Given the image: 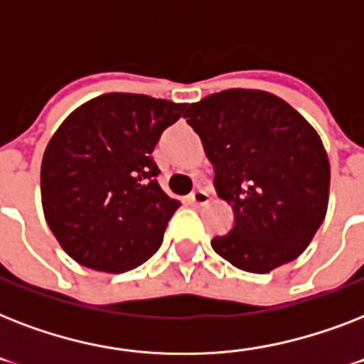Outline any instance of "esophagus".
<instances>
[{"mask_svg":"<svg viewBox=\"0 0 364 364\" xmlns=\"http://www.w3.org/2000/svg\"><path fill=\"white\" fill-rule=\"evenodd\" d=\"M188 202L193 205H204L210 202V194L205 193V191H202V188H196V191H193V193L188 194Z\"/></svg>","mask_w":364,"mask_h":364,"instance_id":"obj_1","label":"esophagus"}]
</instances>
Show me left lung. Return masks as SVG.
<instances>
[{
    "instance_id": "1",
    "label": "left lung",
    "mask_w": 364,
    "mask_h": 364,
    "mask_svg": "<svg viewBox=\"0 0 364 364\" xmlns=\"http://www.w3.org/2000/svg\"><path fill=\"white\" fill-rule=\"evenodd\" d=\"M213 164L219 198L232 205L230 232L211 247L230 264L266 274L299 257L321 227L331 168L317 132L270 92L230 88L187 109Z\"/></svg>"
}]
</instances>
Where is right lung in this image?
<instances>
[{
    "mask_svg": "<svg viewBox=\"0 0 364 364\" xmlns=\"http://www.w3.org/2000/svg\"><path fill=\"white\" fill-rule=\"evenodd\" d=\"M185 107L111 92L60 124L43 154V211L60 245L79 264L121 274L162 245L181 204L160 188L151 153Z\"/></svg>",
    "mask_w": 364,
    "mask_h": 364,
    "instance_id": "right-lung-1",
    "label": "right lung"
}]
</instances>
